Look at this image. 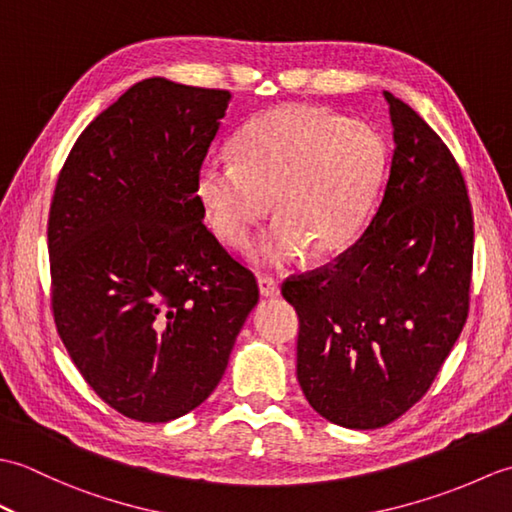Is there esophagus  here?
<instances>
[{"mask_svg": "<svg viewBox=\"0 0 512 512\" xmlns=\"http://www.w3.org/2000/svg\"><path fill=\"white\" fill-rule=\"evenodd\" d=\"M257 284H259V292H262V297H266V299H275V297H279V281H277L275 277L259 275Z\"/></svg>", "mask_w": 512, "mask_h": 512, "instance_id": "1", "label": "esophagus"}]
</instances>
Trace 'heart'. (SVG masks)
I'll return each instance as SVG.
<instances>
[{
	"label": "heart",
	"mask_w": 512,
	"mask_h": 512,
	"mask_svg": "<svg viewBox=\"0 0 512 512\" xmlns=\"http://www.w3.org/2000/svg\"><path fill=\"white\" fill-rule=\"evenodd\" d=\"M233 156L204 162L198 195L213 233L233 248L275 198L277 222L248 248L257 266H284L306 250L312 259L339 255L361 228L385 165L372 127L303 103L270 107L248 121Z\"/></svg>",
	"instance_id": "obj_1"
}]
</instances>
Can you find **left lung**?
I'll return each instance as SVG.
<instances>
[{
    "label": "left lung",
    "instance_id": "1",
    "mask_svg": "<svg viewBox=\"0 0 512 512\" xmlns=\"http://www.w3.org/2000/svg\"><path fill=\"white\" fill-rule=\"evenodd\" d=\"M372 222L332 266L286 279L299 314L297 378L312 409L378 429L427 394L469 314L473 213L458 162L407 103Z\"/></svg>",
    "mask_w": 512,
    "mask_h": 512
}]
</instances>
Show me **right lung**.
<instances>
[{
	"mask_svg": "<svg viewBox=\"0 0 512 512\" xmlns=\"http://www.w3.org/2000/svg\"><path fill=\"white\" fill-rule=\"evenodd\" d=\"M231 92L132 85L76 140L50 204L52 312L76 369L138 422L220 383L259 288L204 226L198 171Z\"/></svg>",
	"mask_w": 512,
	"mask_h": 512,
	"instance_id": "add662e5",
	"label": "right lung"
}]
</instances>
